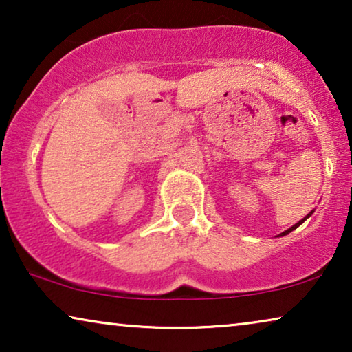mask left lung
I'll return each mask as SVG.
<instances>
[{
    "label": "left lung",
    "instance_id": "1",
    "mask_svg": "<svg viewBox=\"0 0 352 352\" xmlns=\"http://www.w3.org/2000/svg\"><path fill=\"white\" fill-rule=\"evenodd\" d=\"M311 213H312V211H311ZM311 213H309V214H307V216H306V218H305V219H301V221H300V223H296V224H295V226H292V228H290V229H287V230H285V232H282V234H280V235H287V234H290V232H292V230H295V229H296V228H298V226H301V224H302V223H305V221H306V219H307V218H309V216H311Z\"/></svg>",
    "mask_w": 352,
    "mask_h": 352
}]
</instances>
